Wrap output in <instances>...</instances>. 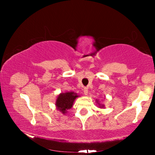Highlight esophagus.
I'll return each mask as SVG.
<instances>
[{
	"label": "esophagus",
	"instance_id": "34e87169",
	"mask_svg": "<svg viewBox=\"0 0 155 155\" xmlns=\"http://www.w3.org/2000/svg\"><path fill=\"white\" fill-rule=\"evenodd\" d=\"M83 92H84V94H85V95H87V94H88V89H87V87H84L83 88Z\"/></svg>",
	"mask_w": 155,
	"mask_h": 155
}]
</instances>
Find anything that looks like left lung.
<instances>
[{
	"mask_svg": "<svg viewBox=\"0 0 155 155\" xmlns=\"http://www.w3.org/2000/svg\"><path fill=\"white\" fill-rule=\"evenodd\" d=\"M97 102L98 103V100H97ZM99 106H101L100 107H104V105H101V104H99Z\"/></svg>",
	"mask_w": 155,
	"mask_h": 155,
	"instance_id": "8db88e82",
	"label": "left lung"
}]
</instances>
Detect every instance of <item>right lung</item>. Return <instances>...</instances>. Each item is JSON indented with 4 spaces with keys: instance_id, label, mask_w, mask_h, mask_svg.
<instances>
[{
    "instance_id": "1",
    "label": "right lung",
    "mask_w": 155,
    "mask_h": 155,
    "mask_svg": "<svg viewBox=\"0 0 155 155\" xmlns=\"http://www.w3.org/2000/svg\"><path fill=\"white\" fill-rule=\"evenodd\" d=\"M78 97L79 95L73 92L61 93L57 97L56 101L57 109L59 110L63 114H65L67 113V110L71 109L74 101Z\"/></svg>"
}]
</instances>
